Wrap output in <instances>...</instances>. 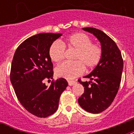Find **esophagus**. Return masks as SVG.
I'll return each instance as SVG.
<instances>
[{
	"instance_id": "esophagus-1",
	"label": "esophagus",
	"mask_w": 134,
	"mask_h": 134,
	"mask_svg": "<svg viewBox=\"0 0 134 134\" xmlns=\"http://www.w3.org/2000/svg\"><path fill=\"white\" fill-rule=\"evenodd\" d=\"M76 83V81H68V84H69V86H74V85H75Z\"/></svg>"
}]
</instances>
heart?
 <instances>
[{"label":"heart","mask_w":134,"mask_h":134,"mask_svg":"<svg viewBox=\"0 0 134 134\" xmlns=\"http://www.w3.org/2000/svg\"><path fill=\"white\" fill-rule=\"evenodd\" d=\"M75 49L74 62H65L55 68V74L58 77L73 79L84 71V67L90 69L99 63L102 55V48L92 44L91 39L82 32H76L67 37L63 43L55 41L51 45L48 54L51 60L58 63L63 60L65 53V46Z\"/></svg>","instance_id":"1"}]
</instances>
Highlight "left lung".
Returning a JSON list of instances; mask_svg holds the SVG:
<instances>
[{
	"mask_svg": "<svg viewBox=\"0 0 134 134\" xmlns=\"http://www.w3.org/2000/svg\"><path fill=\"white\" fill-rule=\"evenodd\" d=\"M83 30L92 33L99 41L102 55L99 63L91 73L84 76L90 81L82 82L79 80L84 87V93L78 102L87 112L99 113L110 106L118 92L123 60L115 42L106 33L94 28H83Z\"/></svg>",
	"mask_w": 134,
	"mask_h": 134,
	"instance_id": "obj_1",
	"label": "left lung"
}]
</instances>
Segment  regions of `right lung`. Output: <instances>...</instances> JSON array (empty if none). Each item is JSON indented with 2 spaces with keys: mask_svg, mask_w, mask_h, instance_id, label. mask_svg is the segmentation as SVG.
I'll list each match as a JSON object with an SVG mask.
<instances>
[{
  "mask_svg": "<svg viewBox=\"0 0 134 134\" xmlns=\"http://www.w3.org/2000/svg\"><path fill=\"white\" fill-rule=\"evenodd\" d=\"M62 34L40 33L30 37L18 46L11 65L10 81L18 99L24 108L39 118H46L58 108L61 94L68 86L65 79H52L53 63L48 51Z\"/></svg>",
  "mask_w": 134,
  "mask_h": 134,
  "instance_id": "right-lung-1",
  "label": "right lung"
}]
</instances>
